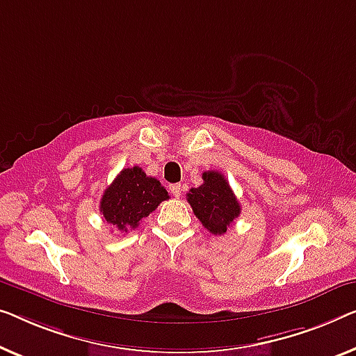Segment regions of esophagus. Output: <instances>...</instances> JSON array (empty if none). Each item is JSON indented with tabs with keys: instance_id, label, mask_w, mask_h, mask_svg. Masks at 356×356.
I'll list each match as a JSON object with an SVG mask.
<instances>
[{
	"instance_id": "esophagus-1",
	"label": "esophagus",
	"mask_w": 356,
	"mask_h": 356,
	"mask_svg": "<svg viewBox=\"0 0 356 356\" xmlns=\"http://www.w3.org/2000/svg\"><path fill=\"white\" fill-rule=\"evenodd\" d=\"M169 192H171L172 196H176V198H179V196L182 195V185H180V184L169 185Z\"/></svg>"
}]
</instances>
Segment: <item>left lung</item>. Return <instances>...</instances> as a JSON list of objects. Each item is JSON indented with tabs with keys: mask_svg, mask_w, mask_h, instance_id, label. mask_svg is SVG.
Returning <instances> with one entry per match:
<instances>
[{
	"mask_svg": "<svg viewBox=\"0 0 356 356\" xmlns=\"http://www.w3.org/2000/svg\"><path fill=\"white\" fill-rule=\"evenodd\" d=\"M187 200L193 214L212 235H224L241 212V206L224 174L217 171L203 172V184L190 188Z\"/></svg>",
	"mask_w": 356,
	"mask_h": 356,
	"instance_id": "obj_1",
	"label": "left lung"
}]
</instances>
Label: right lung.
Returning <instances> with one entry per match:
<instances>
[{
  "label": "right lung",
  "instance_id": "add662e5",
  "mask_svg": "<svg viewBox=\"0 0 356 356\" xmlns=\"http://www.w3.org/2000/svg\"><path fill=\"white\" fill-rule=\"evenodd\" d=\"M166 188L155 177H148L142 168L123 169L108 185L100 200V214L107 224L120 232L139 227L161 201L168 200Z\"/></svg>",
  "mask_w": 356,
  "mask_h": 356
}]
</instances>
